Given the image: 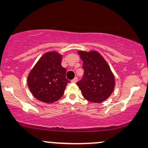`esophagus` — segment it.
I'll return each instance as SVG.
<instances>
[{
    "mask_svg": "<svg viewBox=\"0 0 148 148\" xmlns=\"http://www.w3.org/2000/svg\"><path fill=\"white\" fill-rule=\"evenodd\" d=\"M77 82V77H75L73 79L71 80L72 83H76Z\"/></svg>",
    "mask_w": 148,
    "mask_h": 148,
    "instance_id": "esophagus-1",
    "label": "esophagus"
}]
</instances>
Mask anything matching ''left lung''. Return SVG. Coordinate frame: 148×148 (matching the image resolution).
Returning <instances> with one entry per match:
<instances>
[{"mask_svg": "<svg viewBox=\"0 0 148 148\" xmlns=\"http://www.w3.org/2000/svg\"><path fill=\"white\" fill-rule=\"evenodd\" d=\"M83 60L84 74L77 85L83 96L92 103L105 101L112 94L115 86L114 75L110 66L96 51H79Z\"/></svg>", "mask_w": 148, "mask_h": 148, "instance_id": "left-lung-1", "label": "left lung"}]
</instances>
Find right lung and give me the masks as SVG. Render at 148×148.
Masks as SVG:
<instances>
[{
	"instance_id": "right-lung-1",
	"label": "right lung",
	"mask_w": 148,
	"mask_h": 148,
	"mask_svg": "<svg viewBox=\"0 0 148 148\" xmlns=\"http://www.w3.org/2000/svg\"><path fill=\"white\" fill-rule=\"evenodd\" d=\"M62 56L57 52H46L28 75L30 92L39 101L53 103L61 98L68 83L66 70L61 66Z\"/></svg>"
}]
</instances>
